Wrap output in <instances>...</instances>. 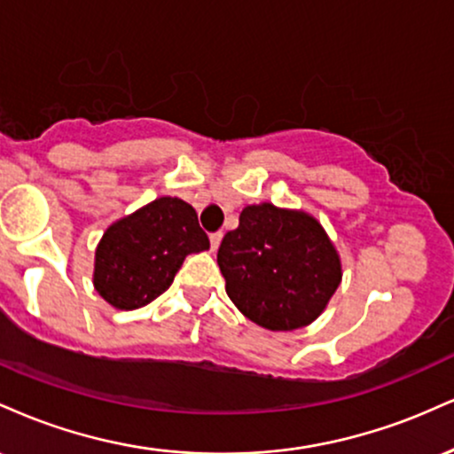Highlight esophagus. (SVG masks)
Returning <instances> with one entry per match:
<instances>
[{
	"label": "esophagus",
	"instance_id": "esophagus-1",
	"mask_svg": "<svg viewBox=\"0 0 454 454\" xmlns=\"http://www.w3.org/2000/svg\"><path fill=\"white\" fill-rule=\"evenodd\" d=\"M222 237H223L222 232H213V234H211V249H213V252H217V247H220Z\"/></svg>",
	"mask_w": 454,
	"mask_h": 454
}]
</instances>
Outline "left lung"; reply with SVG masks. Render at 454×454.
<instances>
[{
    "label": "left lung",
    "instance_id": "obj_1",
    "mask_svg": "<svg viewBox=\"0 0 454 454\" xmlns=\"http://www.w3.org/2000/svg\"><path fill=\"white\" fill-rule=\"evenodd\" d=\"M226 294L269 331H294L320 317L341 284V258L322 223L303 209L247 205L217 249Z\"/></svg>",
    "mask_w": 454,
    "mask_h": 454
}]
</instances>
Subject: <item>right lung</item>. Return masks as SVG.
<instances>
[{
    "instance_id": "right-lung-1",
    "label": "right lung",
    "mask_w": 454,
    "mask_h": 454,
    "mask_svg": "<svg viewBox=\"0 0 454 454\" xmlns=\"http://www.w3.org/2000/svg\"><path fill=\"white\" fill-rule=\"evenodd\" d=\"M209 249L194 207L161 196L102 234L93 258V288L114 309L149 305L170 288L187 254Z\"/></svg>"
}]
</instances>
